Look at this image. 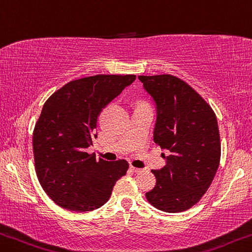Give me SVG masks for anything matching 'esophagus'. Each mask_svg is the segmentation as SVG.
I'll list each match as a JSON object with an SVG mask.
<instances>
[{"label": "esophagus", "instance_id": "esophagus-1", "mask_svg": "<svg viewBox=\"0 0 252 252\" xmlns=\"http://www.w3.org/2000/svg\"><path fill=\"white\" fill-rule=\"evenodd\" d=\"M129 169H130V171H133V172H135V173H139V172H142V171H143V169L135 168V166H133V165H131Z\"/></svg>", "mask_w": 252, "mask_h": 252}]
</instances>
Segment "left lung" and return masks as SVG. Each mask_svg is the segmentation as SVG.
Returning a JSON list of instances; mask_svg holds the SVG:
<instances>
[{
  "label": "left lung",
  "mask_w": 252,
  "mask_h": 252,
  "mask_svg": "<svg viewBox=\"0 0 252 252\" xmlns=\"http://www.w3.org/2000/svg\"><path fill=\"white\" fill-rule=\"evenodd\" d=\"M138 79L157 104L154 142L170 151L163 168L152 170L157 184L145 193L146 199L163 212L187 211L199 202L218 171L220 139L216 115L179 77Z\"/></svg>",
  "instance_id": "obj_1"
}]
</instances>
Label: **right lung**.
<instances>
[{"label":"right lung","mask_w":252,"mask_h":252,"mask_svg":"<svg viewBox=\"0 0 252 252\" xmlns=\"http://www.w3.org/2000/svg\"><path fill=\"white\" fill-rule=\"evenodd\" d=\"M136 75H94L73 80L49 96L32 135L34 168L45 192L59 206L90 212L108 202L128 162L95 160L87 152L96 138L99 114Z\"/></svg>","instance_id":"1"}]
</instances>
